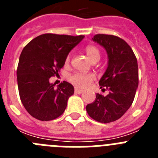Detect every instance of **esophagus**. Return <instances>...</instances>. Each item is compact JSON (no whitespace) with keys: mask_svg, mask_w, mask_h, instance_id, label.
<instances>
[{"mask_svg":"<svg viewBox=\"0 0 158 158\" xmlns=\"http://www.w3.org/2000/svg\"><path fill=\"white\" fill-rule=\"evenodd\" d=\"M74 92L75 93H77V94H81V93H83V90H81V89H77V88H75L74 89Z\"/></svg>","mask_w":158,"mask_h":158,"instance_id":"1","label":"esophagus"}]
</instances>
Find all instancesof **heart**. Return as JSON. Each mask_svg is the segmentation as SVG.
<instances>
[{"mask_svg": "<svg viewBox=\"0 0 158 158\" xmlns=\"http://www.w3.org/2000/svg\"><path fill=\"white\" fill-rule=\"evenodd\" d=\"M85 53L89 58L93 62H98L101 57L100 49L96 46L89 45L85 47ZM70 62V56L67 55L65 60V64L68 65ZM69 82L78 88H85L89 86L92 81L95 80V75L92 73H74L68 77Z\"/></svg>", "mask_w": 158, "mask_h": 158, "instance_id": "heart-1", "label": "heart"}]
</instances>
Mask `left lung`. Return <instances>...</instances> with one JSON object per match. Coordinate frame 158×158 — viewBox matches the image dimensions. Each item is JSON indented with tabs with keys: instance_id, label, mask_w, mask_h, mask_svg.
<instances>
[{
	"instance_id": "left-lung-1",
	"label": "left lung",
	"mask_w": 158,
	"mask_h": 158,
	"mask_svg": "<svg viewBox=\"0 0 158 158\" xmlns=\"http://www.w3.org/2000/svg\"><path fill=\"white\" fill-rule=\"evenodd\" d=\"M93 40L104 47L108 55V66L99 84L109 93L106 96L96 93L86 111L94 120L107 123L121 118L133 103L139 85L138 62L131 47L118 36L97 34Z\"/></svg>"
}]
</instances>
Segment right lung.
<instances>
[{
	"label": "right lung",
	"instance_id": "add662e5",
	"mask_svg": "<svg viewBox=\"0 0 158 158\" xmlns=\"http://www.w3.org/2000/svg\"><path fill=\"white\" fill-rule=\"evenodd\" d=\"M84 37L47 33L23 49L16 70L18 89L22 104L32 117L50 121L62 115L74 88L64 81L55 89L49 80L58 74L69 51Z\"/></svg>",
	"mask_w": 158,
	"mask_h": 158
}]
</instances>
